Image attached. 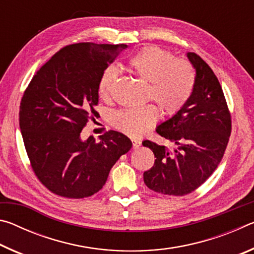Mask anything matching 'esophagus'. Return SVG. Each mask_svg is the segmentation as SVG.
I'll list each match as a JSON object with an SVG mask.
<instances>
[{
    "instance_id": "1",
    "label": "esophagus",
    "mask_w": 254,
    "mask_h": 254,
    "mask_svg": "<svg viewBox=\"0 0 254 254\" xmlns=\"http://www.w3.org/2000/svg\"><path fill=\"white\" fill-rule=\"evenodd\" d=\"M132 145H133V149H137L141 145V141L140 140H136V139H132Z\"/></svg>"
}]
</instances>
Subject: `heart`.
I'll return each instance as SVG.
<instances>
[{
  "label": "heart",
  "mask_w": 254,
  "mask_h": 254,
  "mask_svg": "<svg viewBox=\"0 0 254 254\" xmlns=\"http://www.w3.org/2000/svg\"><path fill=\"white\" fill-rule=\"evenodd\" d=\"M128 66L135 75L150 81L149 96L169 117L182 111L194 93L196 70L192 64L187 59L176 58L171 51L161 47H144L128 60ZM118 77L117 68L113 66L105 68L98 83L101 97L110 96ZM158 118V107L145 104L115 112L112 115L111 123L124 134L137 137L143 135Z\"/></svg>",
  "instance_id": "heart-1"
}]
</instances>
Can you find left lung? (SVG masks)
Returning <instances> with one entry per match:
<instances>
[{"mask_svg":"<svg viewBox=\"0 0 254 254\" xmlns=\"http://www.w3.org/2000/svg\"><path fill=\"white\" fill-rule=\"evenodd\" d=\"M188 59L196 69V85L184 109L157 127L173 150L150 140L142 142L156 157L144 171L147 187L163 195L184 196L196 190L220 165L229 143L231 113L216 75L195 53Z\"/></svg>","mask_w":254,"mask_h":254,"instance_id":"left-lung-1","label":"left lung"}]
</instances>
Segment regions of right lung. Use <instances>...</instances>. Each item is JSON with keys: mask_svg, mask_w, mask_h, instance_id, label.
<instances>
[{"mask_svg": "<svg viewBox=\"0 0 254 254\" xmlns=\"http://www.w3.org/2000/svg\"><path fill=\"white\" fill-rule=\"evenodd\" d=\"M127 45L79 42L56 53L32 77L20 104L19 122L34 175L54 194L84 198L104 186L110 170L132 147L110 130L80 139L98 105V83Z\"/></svg>", "mask_w": 254, "mask_h": 254, "instance_id": "1", "label": "right lung"}]
</instances>
